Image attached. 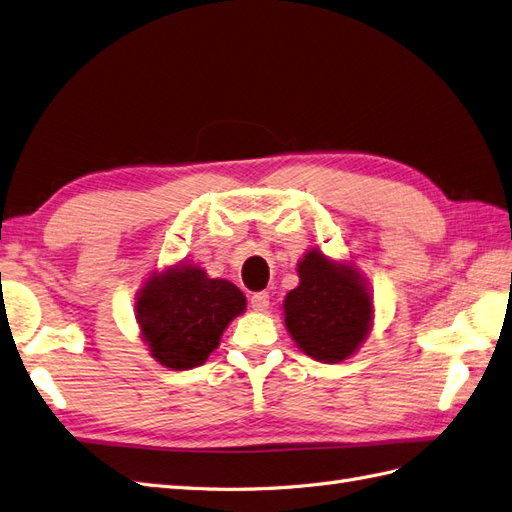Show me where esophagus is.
I'll list each match as a JSON object with an SVG mask.
<instances>
[{"instance_id": "1", "label": "esophagus", "mask_w": 512, "mask_h": 512, "mask_svg": "<svg viewBox=\"0 0 512 512\" xmlns=\"http://www.w3.org/2000/svg\"><path fill=\"white\" fill-rule=\"evenodd\" d=\"M268 306H270L268 291H257V294L251 296V309H253V311L264 313V311H268Z\"/></svg>"}]
</instances>
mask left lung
Listing matches in <instances>:
<instances>
[{
	"label": "left lung",
	"mask_w": 512,
	"mask_h": 512,
	"mask_svg": "<svg viewBox=\"0 0 512 512\" xmlns=\"http://www.w3.org/2000/svg\"><path fill=\"white\" fill-rule=\"evenodd\" d=\"M298 287L283 300L289 337L309 358L337 364L367 341L375 319L369 281L352 259H334L311 246L296 266Z\"/></svg>",
	"instance_id": "1"
}]
</instances>
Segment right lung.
Returning <instances> with one entry per match:
<instances>
[{
  "instance_id": "right-lung-1",
  "label": "right lung",
  "mask_w": 512,
  "mask_h": 512,
  "mask_svg": "<svg viewBox=\"0 0 512 512\" xmlns=\"http://www.w3.org/2000/svg\"><path fill=\"white\" fill-rule=\"evenodd\" d=\"M246 311V296L227 279H210L197 264L154 268L135 294L139 337L171 371L201 367L223 332Z\"/></svg>"
}]
</instances>
